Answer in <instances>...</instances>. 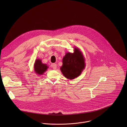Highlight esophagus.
Here are the masks:
<instances>
[{
    "label": "esophagus",
    "instance_id": "obj_1",
    "mask_svg": "<svg viewBox=\"0 0 127 127\" xmlns=\"http://www.w3.org/2000/svg\"><path fill=\"white\" fill-rule=\"evenodd\" d=\"M52 67L53 68V69L55 70L57 68V64H52Z\"/></svg>",
    "mask_w": 127,
    "mask_h": 127
}]
</instances>
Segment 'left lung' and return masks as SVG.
<instances>
[{"mask_svg": "<svg viewBox=\"0 0 127 127\" xmlns=\"http://www.w3.org/2000/svg\"><path fill=\"white\" fill-rule=\"evenodd\" d=\"M85 66V59L83 53L78 47H74L73 53L67 52L63 57L60 70L66 78L73 80L81 74Z\"/></svg>", "mask_w": 127, "mask_h": 127, "instance_id": "1", "label": "left lung"}]
</instances>
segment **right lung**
Returning a JSON list of instances; mask_svg holds the SVG:
<instances>
[{"label": "right lung", "instance_id": "1", "mask_svg": "<svg viewBox=\"0 0 127 127\" xmlns=\"http://www.w3.org/2000/svg\"><path fill=\"white\" fill-rule=\"evenodd\" d=\"M48 68L46 64H43L40 59H36L34 64V71L37 75H42Z\"/></svg>", "mask_w": 127, "mask_h": 127}]
</instances>
